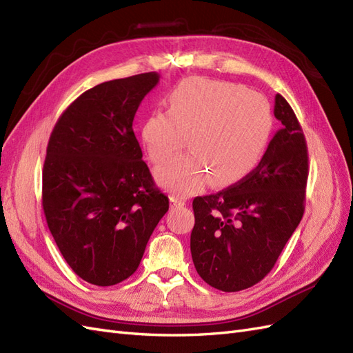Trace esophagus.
I'll return each mask as SVG.
<instances>
[{
    "label": "esophagus",
    "instance_id": "esophagus-1",
    "mask_svg": "<svg viewBox=\"0 0 353 353\" xmlns=\"http://www.w3.org/2000/svg\"><path fill=\"white\" fill-rule=\"evenodd\" d=\"M170 204H171V209H177V207H183L186 204V201L182 200V198L171 195L170 196Z\"/></svg>",
    "mask_w": 353,
    "mask_h": 353
}]
</instances>
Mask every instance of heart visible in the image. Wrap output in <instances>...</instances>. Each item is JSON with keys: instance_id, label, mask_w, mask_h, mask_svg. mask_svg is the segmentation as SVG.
<instances>
[{"instance_id": "b5f03b06", "label": "heart", "mask_w": 353, "mask_h": 353, "mask_svg": "<svg viewBox=\"0 0 353 353\" xmlns=\"http://www.w3.org/2000/svg\"><path fill=\"white\" fill-rule=\"evenodd\" d=\"M167 110L150 112L140 137L155 164L165 161L186 141L189 152L157 168L161 186L191 195L207 180L216 188L240 182L263 159L273 130L267 99L225 80L192 77L167 97Z\"/></svg>"}]
</instances>
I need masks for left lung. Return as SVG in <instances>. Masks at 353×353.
Instances as JSON below:
<instances>
[{"instance_id":"8db88e82","label":"left lung","mask_w":353,"mask_h":353,"mask_svg":"<svg viewBox=\"0 0 353 353\" xmlns=\"http://www.w3.org/2000/svg\"><path fill=\"white\" fill-rule=\"evenodd\" d=\"M282 122L252 173L218 194L195 196L191 254L196 273L223 292L261 282L296 230L309 177L307 144L291 105L277 94Z\"/></svg>"}]
</instances>
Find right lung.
<instances>
[{"mask_svg":"<svg viewBox=\"0 0 353 353\" xmlns=\"http://www.w3.org/2000/svg\"><path fill=\"white\" fill-rule=\"evenodd\" d=\"M158 73L86 90L61 114L43 167V210L74 273L112 286L139 268L168 196L153 182L132 131L135 112Z\"/></svg>","mask_w":353,"mask_h":353,"instance_id":"1","label":"right lung"}]
</instances>
